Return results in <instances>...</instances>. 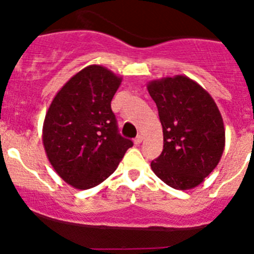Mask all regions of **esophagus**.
Wrapping results in <instances>:
<instances>
[{"instance_id": "esophagus-1", "label": "esophagus", "mask_w": 254, "mask_h": 254, "mask_svg": "<svg viewBox=\"0 0 254 254\" xmlns=\"http://www.w3.org/2000/svg\"><path fill=\"white\" fill-rule=\"evenodd\" d=\"M142 141H143V136H142V135H137V137H136L135 141H133V142H135V144L138 145V144L142 143Z\"/></svg>"}]
</instances>
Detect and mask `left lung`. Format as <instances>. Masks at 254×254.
Instances as JSON below:
<instances>
[{
    "label": "left lung",
    "instance_id": "1",
    "mask_svg": "<svg viewBox=\"0 0 254 254\" xmlns=\"http://www.w3.org/2000/svg\"><path fill=\"white\" fill-rule=\"evenodd\" d=\"M164 132V149L151 170L176 190L203 183L220 162L226 143L223 119L211 95L184 75L147 84Z\"/></svg>",
    "mask_w": 254,
    "mask_h": 254
}]
</instances>
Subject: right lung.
Instances as JSON below:
<instances>
[{
	"instance_id": "right-lung-1",
	"label": "right lung",
	"mask_w": 254,
	"mask_h": 254,
	"mask_svg": "<svg viewBox=\"0 0 254 254\" xmlns=\"http://www.w3.org/2000/svg\"><path fill=\"white\" fill-rule=\"evenodd\" d=\"M122 77L93 64L58 90L46 112L43 144L56 173L72 188L87 190L107 179L132 141L118 132L111 101Z\"/></svg>"
}]
</instances>
